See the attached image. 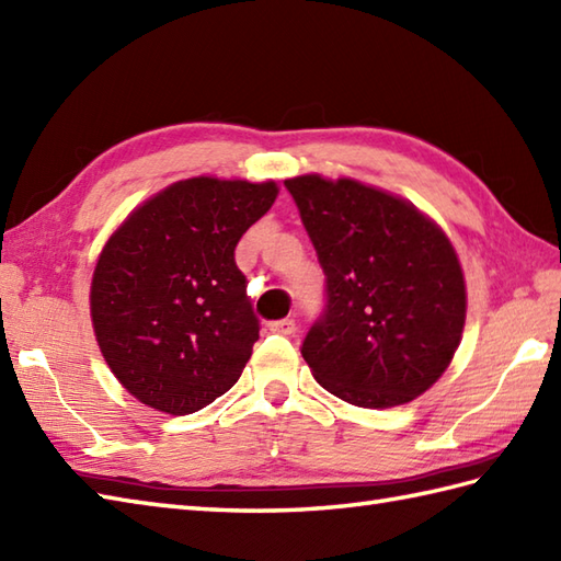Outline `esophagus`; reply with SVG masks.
Returning <instances> with one entry per match:
<instances>
[{
	"label": "esophagus",
	"instance_id": "esophagus-1",
	"mask_svg": "<svg viewBox=\"0 0 561 561\" xmlns=\"http://www.w3.org/2000/svg\"><path fill=\"white\" fill-rule=\"evenodd\" d=\"M267 328H270V332H277V335H291V332L296 330V323L291 318H282V320H270Z\"/></svg>",
	"mask_w": 561,
	"mask_h": 561
}]
</instances>
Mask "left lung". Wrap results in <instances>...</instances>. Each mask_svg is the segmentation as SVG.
Returning <instances> with one entry per match:
<instances>
[{"label": "left lung", "instance_id": "left-lung-1", "mask_svg": "<svg viewBox=\"0 0 561 561\" xmlns=\"http://www.w3.org/2000/svg\"><path fill=\"white\" fill-rule=\"evenodd\" d=\"M284 185L325 272V308L301 344L313 378L366 410L422 396L465 325V279L446 233L410 202L350 178Z\"/></svg>", "mask_w": 561, "mask_h": 561}]
</instances>
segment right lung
<instances>
[{"instance_id": "obj_1", "label": "right lung", "mask_w": 561, "mask_h": 561, "mask_svg": "<svg viewBox=\"0 0 561 561\" xmlns=\"http://www.w3.org/2000/svg\"><path fill=\"white\" fill-rule=\"evenodd\" d=\"M274 183L190 178L129 214L93 270L91 320L127 392L169 414L221 398L253 354L260 320L236 265Z\"/></svg>"}]
</instances>
